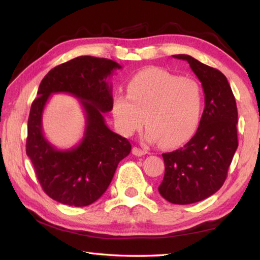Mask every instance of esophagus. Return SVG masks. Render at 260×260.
<instances>
[{
    "mask_svg": "<svg viewBox=\"0 0 260 260\" xmlns=\"http://www.w3.org/2000/svg\"><path fill=\"white\" fill-rule=\"evenodd\" d=\"M133 155H135V156H138V157H141V156H144L147 153V151L146 150H142V149H140V148H138V147H134L133 148Z\"/></svg>",
    "mask_w": 260,
    "mask_h": 260,
    "instance_id": "obj_1",
    "label": "esophagus"
}]
</instances>
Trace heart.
I'll use <instances>...</instances> for the list:
<instances>
[{
  "instance_id": "heart-1",
  "label": "heart",
  "mask_w": 260,
  "mask_h": 260,
  "mask_svg": "<svg viewBox=\"0 0 260 260\" xmlns=\"http://www.w3.org/2000/svg\"><path fill=\"white\" fill-rule=\"evenodd\" d=\"M202 107L199 82L158 68L135 74L127 83V96L117 94L112 100L114 121L122 134L133 135L144 122V139L151 143L160 141L165 148L190 138L199 126Z\"/></svg>"
}]
</instances>
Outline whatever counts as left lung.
Returning a JSON list of instances; mask_svg holds the SVG:
<instances>
[{"label":"left lung","mask_w":260,"mask_h":260,"mask_svg":"<svg viewBox=\"0 0 260 260\" xmlns=\"http://www.w3.org/2000/svg\"><path fill=\"white\" fill-rule=\"evenodd\" d=\"M187 60L204 90L205 108L195 135L181 149L162 153L165 174L158 187L173 204H191L208 199L225 182L237 142V108L227 78L189 55Z\"/></svg>","instance_id":"obj_1"}]
</instances>
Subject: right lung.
Here are the masks:
<instances>
[{
  "instance_id": "add662e5",
  "label": "right lung",
  "mask_w": 260,
  "mask_h": 260,
  "mask_svg": "<svg viewBox=\"0 0 260 260\" xmlns=\"http://www.w3.org/2000/svg\"><path fill=\"white\" fill-rule=\"evenodd\" d=\"M121 67L116 61L80 56L54 68L39 86L30 107L26 153L48 196L61 204L87 206L107 190L121 159L129 155V141L105 124L103 113L112 110L109 78ZM77 97L85 111V133L78 146L59 151L46 139L42 114L52 93Z\"/></svg>"
}]
</instances>
